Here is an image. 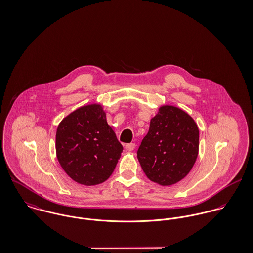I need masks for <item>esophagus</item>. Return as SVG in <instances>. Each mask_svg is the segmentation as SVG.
<instances>
[{"instance_id":"34e87169","label":"esophagus","mask_w":253,"mask_h":253,"mask_svg":"<svg viewBox=\"0 0 253 253\" xmlns=\"http://www.w3.org/2000/svg\"><path fill=\"white\" fill-rule=\"evenodd\" d=\"M135 143H128V144L125 145V148L127 150V151H133L135 149Z\"/></svg>"}]
</instances>
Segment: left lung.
<instances>
[{"label": "left lung", "mask_w": 253, "mask_h": 253, "mask_svg": "<svg viewBox=\"0 0 253 253\" xmlns=\"http://www.w3.org/2000/svg\"><path fill=\"white\" fill-rule=\"evenodd\" d=\"M199 137L198 126L189 114L175 106L160 107L137 151L146 176L162 186L182 180L197 160Z\"/></svg>", "instance_id": "obj_1"}]
</instances>
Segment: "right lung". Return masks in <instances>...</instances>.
<instances>
[{
  "label": "right lung",
  "instance_id": "1",
  "mask_svg": "<svg viewBox=\"0 0 253 253\" xmlns=\"http://www.w3.org/2000/svg\"><path fill=\"white\" fill-rule=\"evenodd\" d=\"M55 149L68 176L85 186L107 180L123 152L100 104L80 107L65 117L56 130Z\"/></svg>",
  "mask_w": 253,
  "mask_h": 253
}]
</instances>
